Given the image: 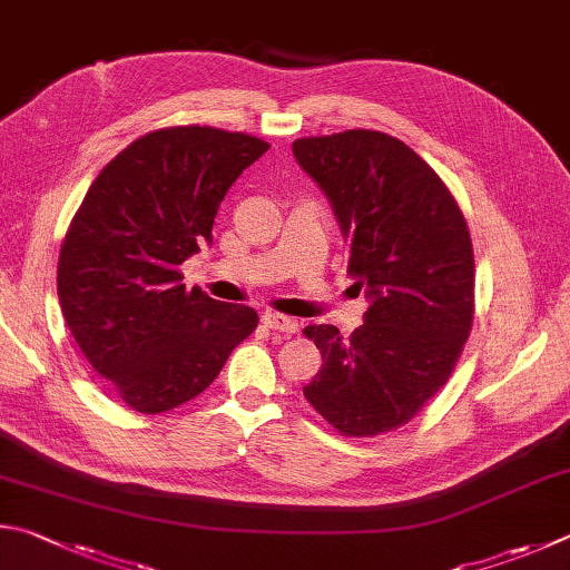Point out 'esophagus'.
I'll return each mask as SVG.
<instances>
[{
    "instance_id": "1",
    "label": "esophagus",
    "mask_w": 570,
    "mask_h": 570,
    "mask_svg": "<svg viewBox=\"0 0 570 570\" xmlns=\"http://www.w3.org/2000/svg\"><path fill=\"white\" fill-rule=\"evenodd\" d=\"M264 324L266 328L276 331V334H284V336H292L298 331V321L292 316H284V314H264Z\"/></svg>"
}]
</instances>
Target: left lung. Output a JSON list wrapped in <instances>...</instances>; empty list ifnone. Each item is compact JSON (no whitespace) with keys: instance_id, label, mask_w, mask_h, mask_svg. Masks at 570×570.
<instances>
[{"instance_id":"8db88e82","label":"left lung","mask_w":570,"mask_h":570,"mask_svg":"<svg viewBox=\"0 0 570 570\" xmlns=\"http://www.w3.org/2000/svg\"><path fill=\"white\" fill-rule=\"evenodd\" d=\"M334 209L368 296L354 334L306 326L321 351L304 396L346 436L403 426L446 384L473 324L469 226L446 184L396 137L348 129L294 141Z\"/></svg>"}]
</instances>
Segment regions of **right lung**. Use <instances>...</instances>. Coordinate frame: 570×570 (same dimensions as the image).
Instances as JSON below:
<instances>
[{"instance_id":"1","label":"right lung","mask_w":570,"mask_h":570,"mask_svg":"<svg viewBox=\"0 0 570 570\" xmlns=\"http://www.w3.org/2000/svg\"><path fill=\"white\" fill-rule=\"evenodd\" d=\"M268 144L239 131L144 134L91 181L59 252L61 314L91 368L139 413L212 384L258 324L254 308L186 292L179 266L212 244L229 186Z\"/></svg>"}]
</instances>
